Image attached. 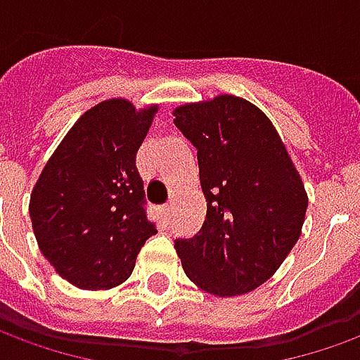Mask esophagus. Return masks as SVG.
<instances>
[{
  "instance_id": "1",
  "label": "esophagus",
  "mask_w": 360,
  "mask_h": 360,
  "mask_svg": "<svg viewBox=\"0 0 360 360\" xmlns=\"http://www.w3.org/2000/svg\"><path fill=\"white\" fill-rule=\"evenodd\" d=\"M162 212H165V217H170V212H172V204L162 205Z\"/></svg>"
}]
</instances>
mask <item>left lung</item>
<instances>
[{"label":"left lung","mask_w":360,"mask_h":360,"mask_svg":"<svg viewBox=\"0 0 360 360\" xmlns=\"http://www.w3.org/2000/svg\"><path fill=\"white\" fill-rule=\"evenodd\" d=\"M198 150L207 202L202 229L176 239L186 276L210 294L259 288L298 241L308 194L270 119L251 101L217 96L174 109Z\"/></svg>","instance_id":"obj_1"}]
</instances>
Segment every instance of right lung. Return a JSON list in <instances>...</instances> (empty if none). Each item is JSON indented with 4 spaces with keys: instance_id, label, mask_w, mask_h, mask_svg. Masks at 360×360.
Listing matches in <instances>:
<instances>
[{
    "instance_id": "right-lung-1",
    "label": "right lung",
    "mask_w": 360,
    "mask_h": 360,
    "mask_svg": "<svg viewBox=\"0 0 360 360\" xmlns=\"http://www.w3.org/2000/svg\"><path fill=\"white\" fill-rule=\"evenodd\" d=\"M156 105L105 100L82 115L43 168L29 213L39 249L84 290H108L131 276L156 225L147 219L137 150Z\"/></svg>"
}]
</instances>
